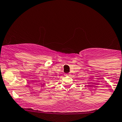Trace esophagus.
Instances as JSON below:
<instances>
[{"label":"esophagus","instance_id":"34e87169","mask_svg":"<svg viewBox=\"0 0 122 122\" xmlns=\"http://www.w3.org/2000/svg\"><path fill=\"white\" fill-rule=\"evenodd\" d=\"M65 76H69V74H65Z\"/></svg>","mask_w":122,"mask_h":122}]
</instances>
